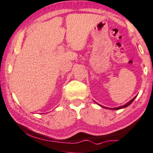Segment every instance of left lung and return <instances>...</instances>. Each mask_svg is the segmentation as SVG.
<instances>
[{
  "label": "left lung",
  "mask_w": 153,
  "mask_h": 153,
  "mask_svg": "<svg viewBox=\"0 0 153 153\" xmlns=\"http://www.w3.org/2000/svg\"><path fill=\"white\" fill-rule=\"evenodd\" d=\"M136 97H137V96H135V97H134L133 99H132V100H131L130 101H129L128 102H127V103L125 104V105H124L123 106H120V107H114V108H111L110 109H113V110H117V109H123V108H125V107H127V106H129V105H130V104L132 103V102L134 101V99L136 98ZM98 105H99V104H98ZM100 105V107H103V108H105V109H109V108H107V107H103V106H102V105Z\"/></svg>",
  "instance_id": "1"
}]
</instances>
